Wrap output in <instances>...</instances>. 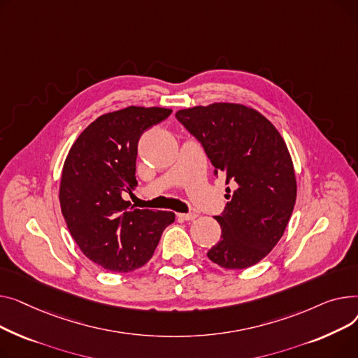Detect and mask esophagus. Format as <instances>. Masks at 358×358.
I'll return each instance as SVG.
<instances>
[{"label": "esophagus", "mask_w": 358, "mask_h": 358, "mask_svg": "<svg viewBox=\"0 0 358 358\" xmlns=\"http://www.w3.org/2000/svg\"><path fill=\"white\" fill-rule=\"evenodd\" d=\"M178 217L185 220V221H192L198 217V214L196 213H186V214H178Z\"/></svg>", "instance_id": "esophagus-1"}]
</instances>
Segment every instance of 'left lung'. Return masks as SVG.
Instances as JSON below:
<instances>
[{
  "instance_id": "obj_1",
  "label": "left lung",
  "mask_w": 358,
  "mask_h": 358,
  "mask_svg": "<svg viewBox=\"0 0 358 358\" xmlns=\"http://www.w3.org/2000/svg\"><path fill=\"white\" fill-rule=\"evenodd\" d=\"M176 118L228 185V202L215 217L221 240L208 259L229 270L257 264L283 236L296 201L295 171L282 136L266 117L240 103L180 110Z\"/></svg>"
}]
</instances>
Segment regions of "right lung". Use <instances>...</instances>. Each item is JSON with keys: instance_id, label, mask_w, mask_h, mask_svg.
Instances as JSON below:
<instances>
[{"instance_id": "right-lung-1", "label": "right lung", "mask_w": 358, "mask_h": 358, "mask_svg": "<svg viewBox=\"0 0 358 358\" xmlns=\"http://www.w3.org/2000/svg\"><path fill=\"white\" fill-rule=\"evenodd\" d=\"M172 114L167 108L129 107L101 115L80 133L63 164L60 208L69 233L91 262L127 273L149 262L171 211L136 209L122 199L136 180L141 134Z\"/></svg>"}]
</instances>
